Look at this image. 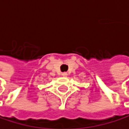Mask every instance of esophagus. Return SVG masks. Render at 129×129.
<instances>
[{"mask_svg": "<svg viewBox=\"0 0 129 129\" xmlns=\"http://www.w3.org/2000/svg\"><path fill=\"white\" fill-rule=\"evenodd\" d=\"M67 75H68V74H67V72H63V73H62V76H66Z\"/></svg>", "mask_w": 129, "mask_h": 129, "instance_id": "obj_1", "label": "esophagus"}]
</instances>
